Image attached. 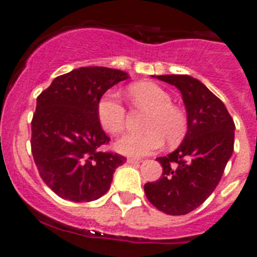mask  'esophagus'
Returning <instances> with one entry per match:
<instances>
[{
    "label": "esophagus",
    "instance_id": "34e87169",
    "mask_svg": "<svg viewBox=\"0 0 257 257\" xmlns=\"http://www.w3.org/2000/svg\"><path fill=\"white\" fill-rule=\"evenodd\" d=\"M126 162H128V164H131V165H134V164H140V162H142V160H141V158L129 157L128 160H126Z\"/></svg>",
    "mask_w": 257,
    "mask_h": 257
}]
</instances>
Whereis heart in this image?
Here are the masks:
<instances>
[{
    "label": "heart",
    "mask_w": 257,
    "mask_h": 257,
    "mask_svg": "<svg viewBox=\"0 0 257 257\" xmlns=\"http://www.w3.org/2000/svg\"><path fill=\"white\" fill-rule=\"evenodd\" d=\"M132 102L137 109L151 112L143 134L128 133L116 142V150L133 157L150 155L164 146L179 145L188 132V119L181 109L172 105L170 93L152 82L134 83L128 88ZM97 117L102 128L111 134L124 131L126 109L116 93L109 92L97 104Z\"/></svg>",
    "instance_id": "1"
}]
</instances>
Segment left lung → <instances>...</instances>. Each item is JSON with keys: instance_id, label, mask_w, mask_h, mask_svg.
<instances>
[{"instance_id": "obj_1", "label": "left lung", "mask_w": 257, "mask_h": 257, "mask_svg": "<svg viewBox=\"0 0 257 257\" xmlns=\"http://www.w3.org/2000/svg\"><path fill=\"white\" fill-rule=\"evenodd\" d=\"M156 78L174 85L183 95L188 132L176 151L156 158L161 177L145 185L152 205L171 215L196 209L214 191L234 145V123L217 96L196 78L165 74Z\"/></svg>"}]
</instances>
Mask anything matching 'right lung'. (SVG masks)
<instances>
[{
  "label": "right lung",
  "instance_id": "right-lung-1",
  "mask_svg": "<svg viewBox=\"0 0 257 257\" xmlns=\"http://www.w3.org/2000/svg\"><path fill=\"white\" fill-rule=\"evenodd\" d=\"M128 73L81 67L53 80L37 99L31 120V153L40 177L67 200L91 201L110 189L115 169L126 158L101 152L110 141L100 125L101 96Z\"/></svg>",
  "mask_w": 257,
  "mask_h": 257
}]
</instances>
